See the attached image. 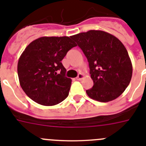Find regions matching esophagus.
Masks as SVG:
<instances>
[{"instance_id":"obj_1","label":"esophagus","mask_w":146,"mask_h":146,"mask_svg":"<svg viewBox=\"0 0 146 146\" xmlns=\"http://www.w3.org/2000/svg\"><path fill=\"white\" fill-rule=\"evenodd\" d=\"M83 77H84V75H83L82 73H80V74H78V75H77V77L76 79H77V80H81L83 78Z\"/></svg>"}]
</instances>
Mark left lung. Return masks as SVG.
<instances>
[{
    "mask_svg": "<svg viewBox=\"0 0 146 146\" xmlns=\"http://www.w3.org/2000/svg\"><path fill=\"white\" fill-rule=\"evenodd\" d=\"M72 38L88 61L94 86L86 91L88 96L101 102L121 96L132 75L131 60L122 42L110 33L96 30L74 35Z\"/></svg>",
    "mask_w": 146,
    "mask_h": 146,
    "instance_id": "left-lung-1",
    "label": "left lung"
}]
</instances>
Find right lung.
<instances>
[{
	"label": "right lung",
	"mask_w": 146,
	"mask_h": 146,
	"mask_svg": "<svg viewBox=\"0 0 146 146\" xmlns=\"http://www.w3.org/2000/svg\"><path fill=\"white\" fill-rule=\"evenodd\" d=\"M77 44L69 36H43L29 44L20 55L17 73L27 96L44 106H52L69 95L72 80L61 63Z\"/></svg>",
	"instance_id": "right-lung-1"
}]
</instances>
